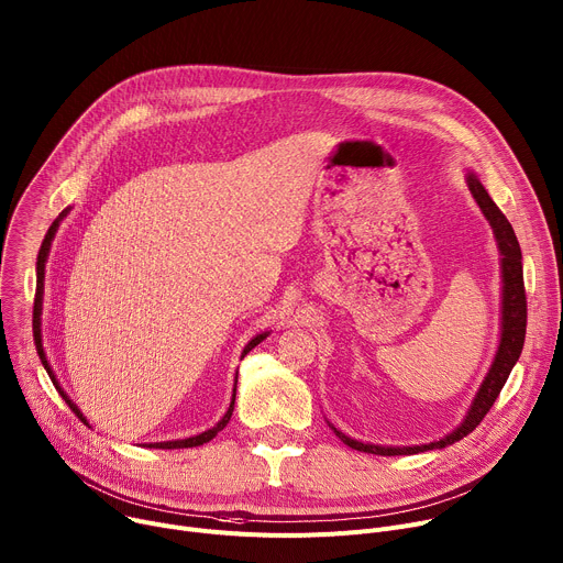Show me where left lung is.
I'll use <instances>...</instances> for the list:
<instances>
[{
	"instance_id": "obj_1",
	"label": "left lung",
	"mask_w": 563,
	"mask_h": 563,
	"mask_svg": "<svg viewBox=\"0 0 563 563\" xmlns=\"http://www.w3.org/2000/svg\"><path fill=\"white\" fill-rule=\"evenodd\" d=\"M467 187L478 203L483 217L487 219L494 239L498 255H501V335H498V346L494 353V360L485 373V378L463 418V422L445 433L443 439L424 443V445H376V443H362L351 439L344 431H340L335 424L329 427L335 431L338 439L349 445L351 450L366 452V454H380V456H402V454H420L429 450H443L448 445H454L456 441L465 439L470 431L476 429V424L485 418L494 400L501 394L510 371L515 368L521 351H523V340H526V318H528V308H526V288H523V262H521V247L517 241V234L506 219V214L496 208L492 197L478 180L474 172H467Z\"/></svg>"
}]
</instances>
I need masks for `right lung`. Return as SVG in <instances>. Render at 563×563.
I'll use <instances>...</instances> for the list:
<instances>
[{"mask_svg":"<svg viewBox=\"0 0 563 563\" xmlns=\"http://www.w3.org/2000/svg\"><path fill=\"white\" fill-rule=\"evenodd\" d=\"M71 212V208H65L62 210L59 214H57V219L51 223V228H48V232H46V236H44V241H42V247H40V255H37V268H35V273H37V288H35V306H33V338H35V349H37V355H40V360H42V364H44V368H46V373H48V378L53 380V385H55V389L59 391V396L67 400V405L76 411V416L82 420V422H87V418L82 416V411L78 409V405L69 398V394L59 387V383H57V378H55V373H53V368H51V364H48V360H46V353H44V344H42V299H44V268H46V260H48V250H51V243H53V236H55V232H57V228H59V223H62V219H65L67 214ZM271 335V331H264V333H260V335H255L253 340H250L245 346H243V353H241V357L247 353V351H253L260 342H264L266 338ZM234 398H236V378H234V389H232V400H230V407H228V411L223 413V418L212 427V429H208V431H203V433H197V435H190V439H180V441H163V443H147V448H154V450H183V448H199V445H203V443H210L214 435L228 424V420H230V416H232V411H234ZM89 424V422H87Z\"/></svg>","mask_w":563,"mask_h":563,"instance_id":"right-lung-1","label":"right lung"}]
</instances>
